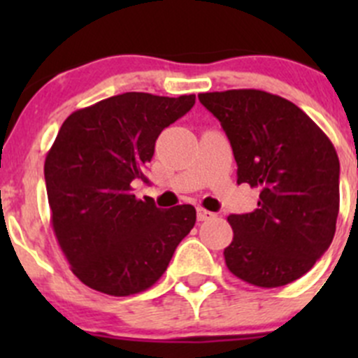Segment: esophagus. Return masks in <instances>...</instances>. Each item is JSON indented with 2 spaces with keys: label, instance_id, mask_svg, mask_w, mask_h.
I'll use <instances>...</instances> for the list:
<instances>
[{
  "label": "esophagus",
  "instance_id": "obj_1",
  "mask_svg": "<svg viewBox=\"0 0 358 358\" xmlns=\"http://www.w3.org/2000/svg\"><path fill=\"white\" fill-rule=\"evenodd\" d=\"M215 213H211V211H208V209H204V208H197V220H199V222H206V220H213L215 218Z\"/></svg>",
  "mask_w": 358,
  "mask_h": 358
}]
</instances>
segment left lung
Masks as SVG:
<instances>
[{"mask_svg":"<svg viewBox=\"0 0 358 358\" xmlns=\"http://www.w3.org/2000/svg\"><path fill=\"white\" fill-rule=\"evenodd\" d=\"M225 129L237 183L259 190L258 206L230 215V272L258 287L305 275L327 251L339 213V159L326 133L298 106L262 90L199 93Z\"/></svg>","mask_w":358,"mask_h":358,"instance_id":"obj_1","label":"left lung"}]
</instances>
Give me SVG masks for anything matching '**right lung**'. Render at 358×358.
<instances>
[{"instance_id":"right-lung-1","label":"right lung","mask_w":358,"mask_h":358,"mask_svg":"<svg viewBox=\"0 0 358 358\" xmlns=\"http://www.w3.org/2000/svg\"><path fill=\"white\" fill-rule=\"evenodd\" d=\"M194 103L196 95L129 92L64 121L45 159L50 220L72 273L92 289L129 296L152 287L196 225L194 206L159 209L131 187L149 182L157 136Z\"/></svg>"}]
</instances>
